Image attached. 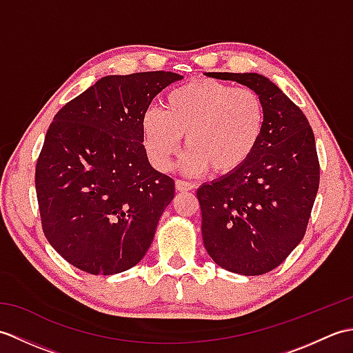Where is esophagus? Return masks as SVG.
Listing matches in <instances>:
<instances>
[{
	"instance_id": "obj_1",
	"label": "esophagus",
	"mask_w": 353,
	"mask_h": 353,
	"mask_svg": "<svg viewBox=\"0 0 353 353\" xmlns=\"http://www.w3.org/2000/svg\"><path fill=\"white\" fill-rule=\"evenodd\" d=\"M176 190H177L179 192L192 191V190H194V183H191V182H185V181H176Z\"/></svg>"
}]
</instances>
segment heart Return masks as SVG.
I'll return each mask as SVG.
<instances>
[{
    "mask_svg": "<svg viewBox=\"0 0 353 353\" xmlns=\"http://www.w3.org/2000/svg\"><path fill=\"white\" fill-rule=\"evenodd\" d=\"M264 127L265 104L258 92L215 80L172 89L163 110L152 108L142 117L144 145L154 167L168 170L185 137L182 170L188 174H234L249 162Z\"/></svg>",
    "mask_w": 353,
    "mask_h": 353,
    "instance_id": "heart-1",
    "label": "heart"
}]
</instances>
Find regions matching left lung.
Instances as JSON below:
<instances>
[{"mask_svg":"<svg viewBox=\"0 0 353 353\" xmlns=\"http://www.w3.org/2000/svg\"><path fill=\"white\" fill-rule=\"evenodd\" d=\"M261 95L265 127L241 170L197 190L201 236L216 265L258 276L281 265L308 226L320 167L316 139L303 112L272 80L256 72H208Z\"/></svg>","mask_w":353,"mask_h":353,"instance_id":"1","label":"left lung"}]
</instances>
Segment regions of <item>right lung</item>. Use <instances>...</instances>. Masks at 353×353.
Wrapping results in <instances>:
<instances>
[{
  "label": "right lung",
  "instance_id": "add662e5",
  "mask_svg": "<svg viewBox=\"0 0 353 353\" xmlns=\"http://www.w3.org/2000/svg\"><path fill=\"white\" fill-rule=\"evenodd\" d=\"M170 71L106 76L52 118L36 163V194L48 243L91 274L134 267L152 245L174 181L142 145V117Z\"/></svg>",
  "mask_w": 353,
  "mask_h": 353
}]
</instances>
